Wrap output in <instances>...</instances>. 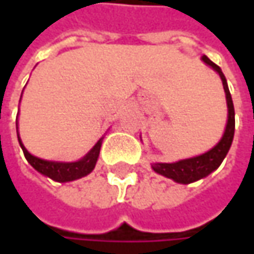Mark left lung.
<instances>
[{
	"label": "left lung",
	"mask_w": 254,
	"mask_h": 254,
	"mask_svg": "<svg viewBox=\"0 0 254 254\" xmlns=\"http://www.w3.org/2000/svg\"><path fill=\"white\" fill-rule=\"evenodd\" d=\"M200 59L208 66H210L216 73H219L220 79H222V84H223L225 94H226V104H228V123H226V128H225L220 141L208 152L192 157V158H187V160L171 162V164H167V162H154L152 164V170L157 174L171 178L178 184H190V182L202 180V178L208 177L210 172L216 170L222 164V161L225 160L230 145H232V141H233V135H235V107H233L226 77L222 73L219 66L213 64L206 55H203Z\"/></svg>",
	"instance_id": "1"
}]
</instances>
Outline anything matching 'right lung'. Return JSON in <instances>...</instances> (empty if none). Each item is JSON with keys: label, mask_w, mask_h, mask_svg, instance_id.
Masks as SVG:
<instances>
[{"label": "right lung", "mask_w": 254, "mask_h": 254, "mask_svg": "<svg viewBox=\"0 0 254 254\" xmlns=\"http://www.w3.org/2000/svg\"><path fill=\"white\" fill-rule=\"evenodd\" d=\"M16 132H18V127H16ZM18 141H19V145H21V148L24 151L26 161L29 162L38 172H41L45 177H49L51 180L58 181V182H70V181L86 177L87 174H90L94 170L97 158H99V154H100L103 137L94 144V147L84 155L82 160L74 162L48 161V160L38 158V157H35V155L28 152V150L24 147V144H22L19 137H18Z\"/></svg>", "instance_id": "obj_1"}]
</instances>
